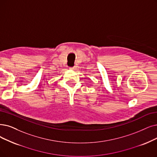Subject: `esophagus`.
Wrapping results in <instances>:
<instances>
[{
	"instance_id": "34e87169",
	"label": "esophagus",
	"mask_w": 157,
	"mask_h": 157,
	"mask_svg": "<svg viewBox=\"0 0 157 157\" xmlns=\"http://www.w3.org/2000/svg\"><path fill=\"white\" fill-rule=\"evenodd\" d=\"M70 69V70H75V69H76V67H75V66H73V67H71Z\"/></svg>"
}]
</instances>
